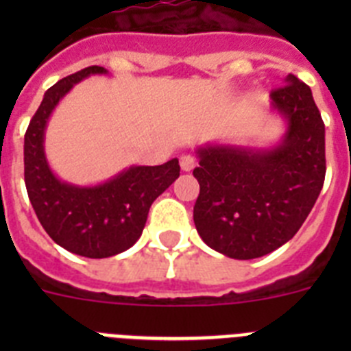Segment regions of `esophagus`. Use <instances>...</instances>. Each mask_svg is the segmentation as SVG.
I'll list each match as a JSON object with an SVG mask.
<instances>
[{
  "label": "esophagus",
  "instance_id": "esophagus-1",
  "mask_svg": "<svg viewBox=\"0 0 351 351\" xmlns=\"http://www.w3.org/2000/svg\"><path fill=\"white\" fill-rule=\"evenodd\" d=\"M179 163H181V169L184 170V172H191V170L197 167V160H195V156H191V154H182Z\"/></svg>",
  "mask_w": 351,
  "mask_h": 351
}]
</instances>
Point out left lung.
<instances>
[{
	"instance_id": "obj_1",
	"label": "left lung",
	"mask_w": 351,
	"mask_h": 351,
	"mask_svg": "<svg viewBox=\"0 0 351 351\" xmlns=\"http://www.w3.org/2000/svg\"><path fill=\"white\" fill-rule=\"evenodd\" d=\"M271 105L287 121L274 147L197 149L195 226L207 246L230 258H260L288 243L325 181V125L309 86L290 73L271 93Z\"/></svg>"
}]
</instances>
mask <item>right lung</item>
<instances>
[{
  "instance_id": "add662e5",
  "label": "right lung",
  "mask_w": 351,
  "mask_h": 351,
  "mask_svg": "<svg viewBox=\"0 0 351 351\" xmlns=\"http://www.w3.org/2000/svg\"><path fill=\"white\" fill-rule=\"evenodd\" d=\"M104 66H88L54 84L40 104L24 135V181L29 202L56 244L88 258L123 253L142 235L151 204L179 178V160L156 167L125 169L96 186L61 181L49 167L43 138L56 105L75 84Z\"/></svg>"
}]
</instances>
